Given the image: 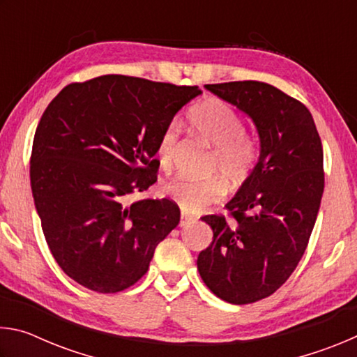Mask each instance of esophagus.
Masks as SVG:
<instances>
[{
    "label": "esophagus",
    "instance_id": "esophagus-1",
    "mask_svg": "<svg viewBox=\"0 0 357 357\" xmlns=\"http://www.w3.org/2000/svg\"><path fill=\"white\" fill-rule=\"evenodd\" d=\"M195 220H197L195 217H190V215H187L185 213H183V214H181V219H179V227H187Z\"/></svg>",
    "mask_w": 357,
    "mask_h": 357
}]
</instances>
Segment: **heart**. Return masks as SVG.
Wrapping results in <instances>:
<instances>
[{
	"label": "heart",
	"mask_w": 357,
	"mask_h": 357,
	"mask_svg": "<svg viewBox=\"0 0 357 357\" xmlns=\"http://www.w3.org/2000/svg\"><path fill=\"white\" fill-rule=\"evenodd\" d=\"M189 121L197 137L214 148L211 173L219 172L233 183L243 181L250 173L257 160L255 140L243 130L239 114L220 99H206L189 110ZM179 137L176 123L168 124L157 142V154L162 165L168 167L173 159ZM164 195L170 198L185 214H197L209 204L219 202L225 192L219 178L189 179L174 178L162 187Z\"/></svg>",
	"instance_id": "b5f03b06"
}]
</instances>
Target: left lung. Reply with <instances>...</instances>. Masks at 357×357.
I'll list each match as a JSON object with an SVG mask.
<instances>
[{"label":"left lung","instance_id":"8db88e82","mask_svg":"<svg viewBox=\"0 0 357 357\" xmlns=\"http://www.w3.org/2000/svg\"><path fill=\"white\" fill-rule=\"evenodd\" d=\"M208 91L252 118L259 159L225 208L204 215L213 243L198 273L217 298L252 304L275 293L309 244L324 190L321 138L304 104L263 82L206 84Z\"/></svg>","mask_w":357,"mask_h":357}]
</instances>
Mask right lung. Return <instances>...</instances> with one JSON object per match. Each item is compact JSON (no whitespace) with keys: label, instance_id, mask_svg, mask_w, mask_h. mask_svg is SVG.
<instances>
[{"label":"right lung","instance_id":"1","mask_svg":"<svg viewBox=\"0 0 357 357\" xmlns=\"http://www.w3.org/2000/svg\"><path fill=\"white\" fill-rule=\"evenodd\" d=\"M198 94V86L102 75L68 84L45 108L29 164L33 198L53 258L84 288L132 287L176 228L172 200L129 197L155 183L162 130Z\"/></svg>","mask_w":357,"mask_h":357}]
</instances>
